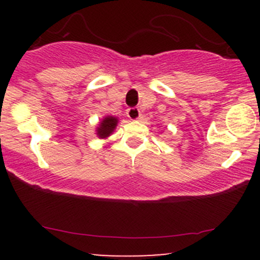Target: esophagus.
I'll use <instances>...</instances> for the list:
<instances>
[{"label":"esophagus","mask_w":260,"mask_h":260,"mask_svg":"<svg viewBox=\"0 0 260 260\" xmlns=\"http://www.w3.org/2000/svg\"><path fill=\"white\" fill-rule=\"evenodd\" d=\"M126 113L131 120H138L140 117V111L138 107H129V109H127Z\"/></svg>","instance_id":"34e87169"}]
</instances>
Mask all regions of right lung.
I'll use <instances>...</instances> for the list:
<instances>
[{
	"label": "right lung",
	"instance_id": "add662e5",
	"mask_svg": "<svg viewBox=\"0 0 260 260\" xmlns=\"http://www.w3.org/2000/svg\"><path fill=\"white\" fill-rule=\"evenodd\" d=\"M116 126H117V118L116 117H109L104 118L103 122L100 123V127L98 128V136L100 138H106V137L110 136V133L113 132Z\"/></svg>",
	"mask_w": 260,
	"mask_h": 260
}]
</instances>
